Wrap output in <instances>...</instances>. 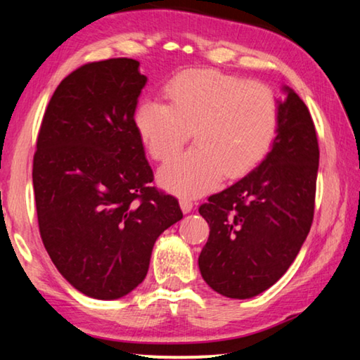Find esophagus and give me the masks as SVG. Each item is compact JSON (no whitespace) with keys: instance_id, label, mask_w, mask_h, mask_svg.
Masks as SVG:
<instances>
[{"instance_id":"1","label":"esophagus","mask_w":360,"mask_h":360,"mask_svg":"<svg viewBox=\"0 0 360 360\" xmlns=\"http://www.w3.org/2000/svg\"><path fill=\"white\" fill-rule=\"evenodd\" d=\"M179 205H181V210H182V212H191L192 211V208H193V203H192V200H188V198H181L179 200Z\"/></svg>"}]
</instances>
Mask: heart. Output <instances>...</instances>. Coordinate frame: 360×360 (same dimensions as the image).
Returning a JSON list of instances; mask_svg holds the SVG:
<instances>
[{
  "mask_svg": "<svg viewBox=\"0 0 360 360\" xmlns=\"http://www.w3.org/2000/svg\"><path fill=\"white\" fill-rule=\"evenodd\" d=\"M167 105L146 100L133 124L148 154L165 162L178 154L193 131L195 148L160 169L168 191L197 197L225 174L240 178L264 160L275 143L279 101L265 84L219 71L181 72L165 85Z\"/></svg>",
  "mask_w": 360,
  "mask_h": 360,
  "instance_id": "1",
  "label": "heart"
}]
</instances>
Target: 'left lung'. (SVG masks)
Returning <instances> with one entry per match:
<instances>
[{
	"label": "left lung",
	"instance_id": "1",
	"mask_svg": "<svg viewBox=\"0 0 360 360\" xmlns=\"http://www.w3.org/2000/svg\"><path fill=\"white\" fill-rule=\"evenodd\" d=\"M271 150L245 178L198 208L210 238L198 257L211 289L251 298L281 278L307 240L314 216L319 146L308 108L284 87Z\"/></svg>",
	"mask_w": 360,
	"mask_h": 360
}]
</instances>
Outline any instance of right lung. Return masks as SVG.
I'll list each match as a JSON object with an SVG mask.
<instances>
[{
	"mask_svg": "<svg viewBox=\"0 0 360 360\" xmlns=\"http://www.w3.org/2000/svg\"><path fill=\"white\" fill-rule=\"evenodd\" d=\"M133 58L82 65L49 101L33 157L39 233L53 265L82 294L115 300L148 275L152 248L182 219L150 184L133 114L148 77Z\"/></svg>",
	"mask_w": 360,
	"mask_h": 360,
	"instance_id": "right-lung-1",
	"label": "right lung"
}]
</instances>
